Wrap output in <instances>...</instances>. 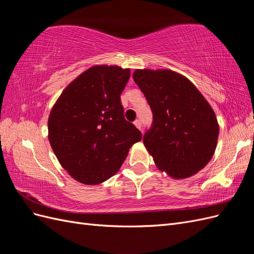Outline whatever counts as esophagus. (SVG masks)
<instances>
[{
  "label": "esophagus",
  "mask_w": 254,
  "mask_h": 254,
  "mask_svg": "<svg viewBox=\"0 0 254 254\" xmlns=\"http://www.w3.org/2000/svg\"><path fill=\"white\" fill-rule=\"evenodd\" d=\"M133 124H134V126H135L137 129H141V128H142V124H141V121H140V120H135V121L133 122Z\"/></svg>",
  "instance_id": "1"
}]
</instances>
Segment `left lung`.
<instances>
[{
    "mask_svg": "<svg viewBox=\"0 0 254 254\" xmlns=\"http://www.w3.org/2000/svg\"><path fill=\"white\" fill-rule=\"evenodd\" d=\"M133 80L152 111L143 143L161 172L174 179L197 174L217 146L219 125L203 95L186 76L172 70H135Z\"/></svg>",
    "mask_w": 254,
    "mask_h": 254,
    "instance_id": "1",
    "label": "left lung"
}]
</instances>
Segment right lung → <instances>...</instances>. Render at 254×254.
<instances>
[{"label":"right lung","instance_id":"right-lung-1","mask_svg":"<svg viewBox=\"0 0 254 254\" xmlns=\"http://www.w3.org/2000/svg\"><path fill=\"white\" fill-rule=\"evenodd\" d=\"M129 68L94 65L63 91L51 110L49 141L59 163L72 178L95 186L117 174L139 129L124 118L121 93Z\"/></svg>","mask_w":254,"mask_h":254}]
</instances>
